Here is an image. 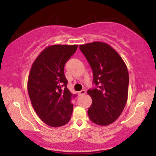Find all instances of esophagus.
<instances>
[{
    "label": "esophagus",
    "mask_w": 156,
    "mask_h": 156,
    "mask_svg": "<svg viewBox=\"0 0 156 156\" xmlns=\"http://www.w3.org/2000/svg\"><path fill=\"white\" fill-rule=\"evenodd\" d=\"M85 94H86V91H85V90H82V91H79V96L84 95Z\"/></svg>",
    "instance_id": "esophagus-1"
}]
</instances>
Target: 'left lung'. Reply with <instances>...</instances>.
<instances>
[{"instance_id":"8db88e82","label":"left lung","mask_w":156,"mask_h":156,"mask_svg":"<svg viewBox=\"0 0 156 156\" xmlns=\"http://www.w3.org/2000/svg\"><path fill=\"white\" fill-rule=\"evenodd\" d=\"M93 72L96 87L87 91L92 99L88 116L93 123L107 126L119 118L128 99L129 76L121 57L109 44L93 42L80 45Z\"/></svg>"}]
</instances>
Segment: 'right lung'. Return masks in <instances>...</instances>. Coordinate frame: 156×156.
<instances>
[{
    "label": "right lung",
    "instance_id": "add662e5",
    "mask_svg": "<svg viewBox=\"0 0 156 156\" xmlns=\"http://www.w3.org/2000/svg\"><path fill=\"white\" fill-rule=\"evenodd\" d=\"M77 45L48 46L32 65L27 91L32 105L39 118L47 125L59 127L69 122L73 111L72 95L67 89L64 73L65 63L76 52Z\"/></svg>",
    "mask_w": 156,
    "mask_h": 156
}]
</instances>
